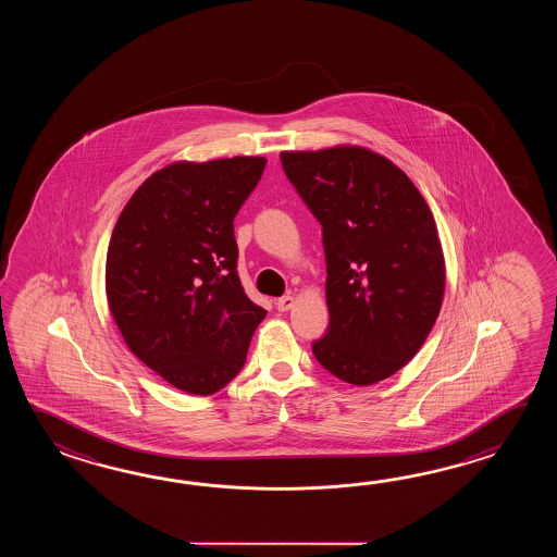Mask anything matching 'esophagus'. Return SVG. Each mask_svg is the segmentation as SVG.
Listing matches in <instances>:
<instances>
[{
    "mask_svg": "<svg viewBox=\"0 0 557 557\" xmlns=\"http://www.w3.org/2000/svg\"><path fill=\"white\" fill-rule=\"evenodd\" d=\"M293 307H295V296L286 295L276 300V308H278L281 312H286V310H290Z\"/></svg>",
    "mask_w": 557,
    "mask_h": 557,
    "instance_id": "34e87169",
    "label": "esophagus"
}]
</instances>
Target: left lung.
Segmentation results:
<instances>
[{
  "instance_id": "1",
  "label": "left lung",
  "mask_w": 557,
  "mask_h": 557,
  "mask_svg": "<svg viewBox=\"0 0 557 557\" xmlns=\"http://www.w3.org/2000/svg\"><path fill=\"white\" fill-rule=\"evenodd\" d=\"M281 161L322 225L331 326L312 352L348 384L388 379L420 350L444 300L434 214L403 169L367 147L283 151Z\"/></svg>"
}]
</instances>
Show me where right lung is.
Returning a JSON list of instances; mask_svg holds the SVG:
<instances>
[{
	"instance_id": "obj_1",
	"label": "right lung",
	"mask_w": 557,
	"mask_h": 557,
	"mask_svg": "<svg viewBox=\"0 0 557 557\" xmlns=\"http://www.w3.org/2000/svg\"><path fill=\"white\" fill-rule=\"evenodd\" d=\"M264 157L175 161L119 214L106 293L131 352L178 391L209 396L245 364L267 310L245 295L233 219Z\"/></svg>"
}]
</instances>
